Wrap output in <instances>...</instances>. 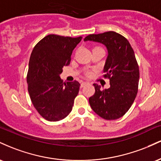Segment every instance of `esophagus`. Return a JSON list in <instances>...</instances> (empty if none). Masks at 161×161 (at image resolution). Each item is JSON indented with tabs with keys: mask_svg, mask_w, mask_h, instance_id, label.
Returning a JSON list of instances; mask_svg holds the SVG:
<instances>
[{
	"mask_svg": "<svg viewBox=\"0 0 161 161\" xmlns=\"http://www.w3.org/2000/svg\"><path fill=\"white\" fill-rule=\"evenodd\" d=\"M87 84L86 82H81V88H82V87H84Z\"/></svg>",
	"mask_w": 161,
	"mask_h": 161,
	"instance_id": "34e87169",
	"label": "esophagus"
}]
</instances>
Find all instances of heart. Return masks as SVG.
<instances>
[{
	"instance_id": "obj_1",
	"label": "heart",
	"mask_w": 161,
	"mask_h": 161,
	"mask_svg": "<svg viewBox=\"0 0 161 161\" xmlns=\"http://www.w3.org/2000/svg\"><path fill=\"white\" fill-rule=\"evenodd\" d=\"M86 74L87 75H90L92 74V72L91 71H86Z\"/></svg>"
}]
</instances>
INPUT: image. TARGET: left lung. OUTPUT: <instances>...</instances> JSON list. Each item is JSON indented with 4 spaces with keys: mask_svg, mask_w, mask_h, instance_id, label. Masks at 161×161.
Segmentation results:
<instances>
[{
    "mask_svg": "<svg viewBox=\"0 0 161 161\" xmlns=\"http://www.w3.org/2000/svg\"><path fill=\"white\" fill-rule=\"evenodd\" d=\"M84 41L100 42L108 51L104 77L110 79V87L101 90L95 83L90 106L103 119H119L131 108L138 93L139 68L133 49L124 36L113 31L89 35Z\"/></svg>",
    "mask_w": 161,
    "mask_h": 161,
    "instance_id": "1",
    "label": "left lung"
}]
</instances>
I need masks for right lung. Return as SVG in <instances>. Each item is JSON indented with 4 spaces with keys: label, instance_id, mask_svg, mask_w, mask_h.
<instances>
[{
    "label": "right lung",
    "instance_id": "1",
    "mask_svg": "<svg viewBox=\"0 0 161 161\" xmlns=\"http://www.w3.org/2000/svg\"><path fill=\"white\" fill-rule=\"evenodd\" d=\"M82 37L48 35L35 46L27 73L28 92L35 108L44 119L56 122L64 119L73 109L80 84L63 82L60 74L69 65L73 49Z\"/></svg>",
    "mask_w": 161,
    "mask_h": 161
}]
</instances>
